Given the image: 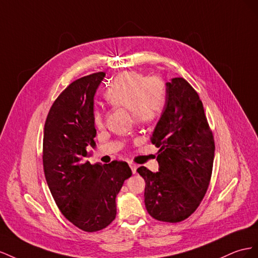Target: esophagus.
Returning a JSON list of instances; mask_svg holds the SVG:
<instances>
[{
  "mask_svg": "<svg viewBox=\"0 0 258 258\" xmlns=\"http://www.w3.org/2000/svg\"><path fill=\"white\" fill-rule=\"evenodd\" d=\"M130 167H131V170H132V172H133V174H135L136 173V171H137V165L136 164H134V163H130Z\"/></svg>",
  "mask_w": 258,
  "mask_h": 258,
  "instance_id": "obj_1",
  "label": "esophagus"
}]
</instances>
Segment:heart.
Here are the masks:
<instances>
[{
	"label": "heart",
	"mask_w": 258,
	"mask_h": 258,
	"mask_svg": "<svg viewBox=\"0 0 258 258\" xmlns=\"http://www.w3.org/2000/svg\"><path fill=\"white\" fill-rule=\"evenodd\" d=\"M109 104L126 108L137 123L156 121L164 110L167 90L160 78H147L138 72H124L113 79L105 93ZM93 122L96 127L104 126V112L95 109Z\"/></svg>",
	"instance_id": "1"
}]
</instances>
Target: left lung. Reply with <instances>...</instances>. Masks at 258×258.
I'll list each match as a JSON object with an SVG mask.
<instances>
[{"label": "left lung", "instance_id": "left-lung-1", "mask_svg": "<svg viewBox=\"0 0 258 258\" xmlns=\"http://www.w3.org/2000/svg\"><path fill=\"white\" fill-rule=\"evenodd\" d=\"M163 112L151 136L159 148V172L145 166L137 172L146 181L145 205L160 222L179 223L200 205L210 185L214 137L203 104L185 79L166 83Z\"/></svg>", "mask_w": 258, "mask_h": 258}]
</instances>
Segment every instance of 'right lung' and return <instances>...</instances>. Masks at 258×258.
Masks as SVG:
<instances>
[{"label": "right lung", "instance_id": "obj_1", "mask_svg": "<svg viewBox=\"0 0 258 258\" xmlns=\"http://www.w3.org/2000/svg\"><path fill=\"white\" fill-rule=\"evenodd\" d=\"M105 72L72 82L57 97L44 125L43 167L61 214L80 229H104L116 215L115 198L132 170L124 161L101 165L85 158L94 147V96Z\"/></svg>", "mask_w": 258, "mask_h": 258}]
</instances>
